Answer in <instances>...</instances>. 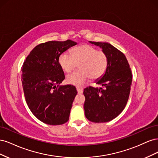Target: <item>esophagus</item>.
Returning <instances> with one entry per match:
<instances>
[{"label": "esophagus", "mask_w": 158, "mask_h": 158, "mask_svg": "<svg viewBox=\"0 0 158 158\" xmlns=\"http://www.w3.org/2000/svg\"><path fill=\"white\" fill-rule=\"evenodd\" d=\"M76 90L78 94H82L83 93V88H76Z\"/></svg>", "instance_id": "esophagus-1"}]
</instances>
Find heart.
<instances>
[{"label":"heart","instance_id":"heart-1","mask_svg":"<svg viewBox=\"0 0 158 158\" xmlns=\"http://www.w3.org/2000/svg\"><path fill=\"white\" fill-rule=\"evenodd\" d=\"M70 54L64 52L59 58V63L66 73H70L77 67L79 70L66 76L68 84L82 85L90 79L98 80L105 74L108 66V57L105 52L84 44L75 47Z\"/></svg>","mask_w":158,"mask_h":158}]
</instances>
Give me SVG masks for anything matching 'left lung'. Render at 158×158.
Segmentation results:
<instances>
[{
    "instance_id": "1",
    "label": "left lung",
    "mask_w": 158,
    "mask_h": 158,
    "mask_svg": "<svg viewBox=\"0 0 158 158\" xmlns=\"http://www.w3.org/2000/svg\"><path fill=\"white\" fill-rule=\"evenodd\" d=\"M99 46L108 57L105 74L96 84L101 88H85V115L94 123L113 120L125 109L131 92L132 75L128 60L121 51L108 43L89 41Z\"/></svg>"
}]
</instances>
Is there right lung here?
<instances>
[{"instance_id":"obj_1","label":"right lung","mask_w":158,"mask_h":158,"mask_svg":"<svg viewBox=\"0 0 158 158\" xmlns=\"http://www.w3.org/2000/svg\"><path fill=\"white\" fill-rule=\"evenodd\" d=\"M77 44L73 41H51L37 45L22 66V82L28 107L37 118L50 125L69 121L77 94L75 86L60 85L64 80L60 55Z\"/></svg>"}]
</instances>
